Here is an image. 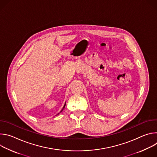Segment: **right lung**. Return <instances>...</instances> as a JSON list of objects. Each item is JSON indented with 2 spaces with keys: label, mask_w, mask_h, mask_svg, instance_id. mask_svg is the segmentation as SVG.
<instances>
[{
  "label": "right lung",
  "mask_w": 157,
  "mask_h": 157,
  "mask_svg": "<svg viewBox=\"0 0 157 157\" xmlns=\"http://www.w3.org/2000/svg\"><path fill=\"white\" fill-rule=\"evenodd\" d=\"M65 105H66V104H64V107H63V109H62V110H61V111H62V110H63V109H64V107H65ZM61 112H60V113H61Z\"/></svg>",
  "instance_id": "right-lung-1"
}]
</instances>
